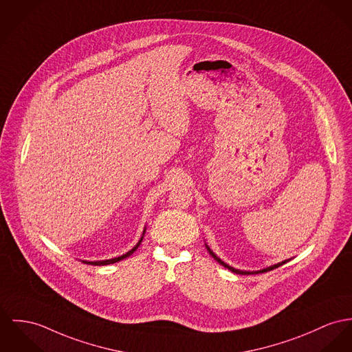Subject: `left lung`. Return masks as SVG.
Wrapping results in <instances>:
<instances>
[{
  "instance_id": "obj_1",
  "label": "left lung",
  "mask_w": 352,
  "mask_h": 352,
  "mask_svg": "<svg viewBox=\"0 0 352 352\" xmlns=\"http://www.w3.org/2000/svg\"><path fill=\"white\" fill-rule=\"evenodd\" d=\"M205 246H206V249H208V252L210 253V256L216 260L217 263H219L222 267H225L226 270H229L230 272H233V273H237V274H258V273H265V272L272 271V270H276V268H278V267H281L283 264H285V263H288L291 258H288V260H284V261H281V263H277V264H273L271 267H267V268H263V270H260V271H241V270H236V268H233V267H230L229 264H226V263H223L218 256H217L216 253L209 248V245L208 243H205Z\"/></svg>"
}]
</instances>
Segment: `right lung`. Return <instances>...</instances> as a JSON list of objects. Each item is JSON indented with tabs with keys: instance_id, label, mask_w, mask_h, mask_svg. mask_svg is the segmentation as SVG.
Wrapping results in <instances>:
<instances>
[{
	"instance_id": "1",
	"label": "right lung",
	"mask_w": 352,
	"mask_h": 352,
	"mask_svg": "<svg viewBox=\"0 0 352 352\" xmlns=\"http://www.w3.org/2000/svg\"><path fill=\"white\" fill-rule=\"evenodd\" d=\"M144 233H146V228L143 229V233H142V237H140V240L136 243L135 246L131 249V250H129L127 253H124V254H122V256H119V257H113V258H109V260H100V261H87V260H81V263H84V264H88V265H109V264H113V263H118V261H122V260H124V258H127L129 256H131L134 252H135L136 249H138V246L140 245L142 243V240H143V237H144Z\"/></svg>"
}]
</instances>
